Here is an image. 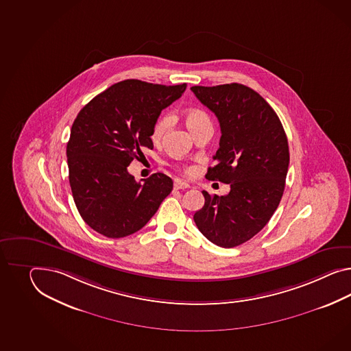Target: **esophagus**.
<instances>
[{
	"mask_svg": "<svg viewBox=\"0 0 351 351\" xmlns=\"http://www.w3.org/2000/svg\"><path fill=\"white\" fill-rule=\"evenodd\" d=\"M173 188L176 189V190H180V189H189L190 188V185H189L188 182H184V181H175Z\"/></svg>",
	"mask_w": 351,
	"mask_h": 351,
	"instance_id": "34e87169",
	"label": "esophagus"
}]
</instances>
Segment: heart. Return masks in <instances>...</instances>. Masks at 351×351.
<instances>
[{"label":"heart","mask_w":351,"mask_h":351,"mask_svg":"<svg viewBox=\"0 0 351 351\" xmlns=\"http://www.w3.org/2000/svg\"><path fill=\"white\" fill-rule=\"evenodd\" d=\"M184 120L188 125L189 130L191 133H195L197 129L204 127V125H210V120L206 112L199 109H189L184 112ZM172 115L169 112L162 114L158 119L154 123V130H152V141L154 143H158L162 141L163 137L166 136V133L169 132V129L171 127ZM193 169L186 167L185 173H191Z\"/></svg>","instance_id":"heart-1"}]
</instances>
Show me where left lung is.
Wrapping results in <instances>:
<instances>
[{"label":"left lung","mask_w":351,"mask_h":351,"mask_svg":"<svg viewBox=\"0 0 351 351\" xmlns=\"http://www.w3.org/2000/svg\"><path fill=\"white\" fill-rule=\"evenodd\" d=\"M197 100L221 125L219 148L206 178L230 184L227 195H209L194 214L206 239L219 247H236L270 221L282 200L289 166V147L273 108L241 84L193 86Z\"/></svg>","instance_id":"obj_1"}]
</instances>
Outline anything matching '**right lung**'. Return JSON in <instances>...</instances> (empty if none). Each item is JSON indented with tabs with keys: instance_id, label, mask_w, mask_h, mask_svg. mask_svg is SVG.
<instances>
[{
	"instance_id": "1",
	"label": "right lung",
	"mask_w": 351,
	"mask_h": 351,
	"mask_svg": "<svg viewBox=\"0 0 351 351\" xmlns=\"http://www.w3.org/2000/svg\"><path fill=\"white\" fill-rule=\"evenodd\" d=\"M185 90L186 84L125 80L78 112L67 143L69 185L78 213L94 231L109 239L139 231L171 193L173 182L162 172L142 184L128 166L154 148L156 120Z\"/></svg>"
}]
</instances>
